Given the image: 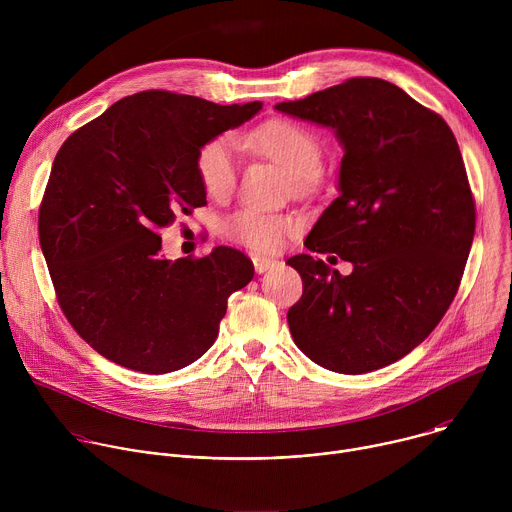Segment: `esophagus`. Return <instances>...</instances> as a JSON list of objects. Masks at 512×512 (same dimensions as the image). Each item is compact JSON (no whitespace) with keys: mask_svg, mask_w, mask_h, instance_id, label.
I'll return each mask as SVG.
<instances>
[{"mask_svg":"<svg viewBox=\"0 0 512 512\" xmlns=\"http://www.w3.org/2000/svg\"><path fill=\"white\" fill-rule=\"evenodd\" d=\"M275 259H269V257H261V255H255L253 257V267H255V271L257 273H265L267 269H271V267H275Z\"/></svg>","mask_w":512,"mask_h":512,"instance_id":"1","label":"esophagus"}]
</instances>
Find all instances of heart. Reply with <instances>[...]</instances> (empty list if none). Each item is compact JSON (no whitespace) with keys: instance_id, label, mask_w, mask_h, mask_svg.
Listing matches in <instances>:
<instances>
[{"instance_id":"obj_1","label":"heart","mask_w":512,"mask_h":512,"mask_svg":"<svg viewBox=\"0 0 512 512\" xmlns=\"http://www.w3.org/2000/svg\"><path fill=\"white\" fill-rule=\"evenodd\" d=\"M245 145L267 160L281 166L298 190L314 184L322 168V143L314 131L291 121L269 119L245 135ZM196 174L204 192L212 198L227 196L237 180V143L231 135H218L206 141L196 156ZM294 223L281 214H265L241 208L227 218V233L253 249H275Z\"/></svg>"}]
</instances>
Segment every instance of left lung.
<instances>
[{"instance_id":"1","label":"left lung","mask_w":512,"mask_h":512,"mask_svg":"<svg viewBox=\"0 0 512 512\" xmlns=\"http://www.w3.org/2000/svg\"><path fill=\"white\" fill-rule=\"evenodd\" d=\"M275 109L342 143L338 196L304 245L352 263L340 275L306 253L287 259L304 281L289 332L328 371L383 369L431 334L460 287L476 208L458 141L440 115L373 77Z\"/></svg>"}]
</instances>
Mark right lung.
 I'll use <instances>...</instances> for the list:
<instances>
[{
    "mask_svg": "<svg viewBox=\"0 0 512 512\" xmlns=\"http://www.w3.org/2000/svg\"><path fill=\"white\" fill-rule=\"evenodd\" d=\"M261 107L143 91L62 143L40 204V247L60 310L101 356L164 375L214 344L253 263L231 247L170 261L160 233L206 204L196 174L202 145Z\"/></svg>",
    "mask_w": 512,
    "mask_h": 512,
    "instance_id": "1",
    "label": "right lung"
}]
</instances>
